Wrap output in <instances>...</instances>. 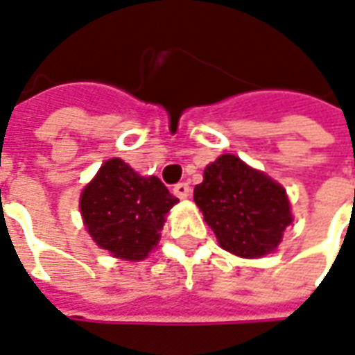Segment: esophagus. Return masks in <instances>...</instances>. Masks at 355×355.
Here are the masks:
<instances>
[{
	"instance_id": "esophagus-1",
	"label": "esophagus",
	"mask_w": 355,
	"mask_h": 355,
	"mask_svg": "<svg viewBox=\"0 0 355 355\" xmlns=\"http://www.w3.org/2000/svg\"><path fill=\"white\" fill-rule=\"evenodd\" d=\"M173 193H175L177 198L186 199L190 196V186H188V182H178V184H175V188H173Z\"/></svg>"
}]
</instances>
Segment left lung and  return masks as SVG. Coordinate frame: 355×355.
<instances>
[{"mask_svg": "<svg viewBox=\"0 0 355 355\" xmlns=\"http://www.w3.org/2000/svg\"><path fill=\"white\" fill-rule=\"evenodd\" d=\"M193 201L220 246L241 258L271 254L293 220L284 188L233 154L207 165Z\"/></svg>", "mask_w": 355, "mask_h": 355, "instance_id": "8db88e82", "label": "left lung"}]
</instances>
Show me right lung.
<instances>
[{
  "instance_id": "obj_1",
  "label": "right lung",
  "mask_w": 355,
  "mask_h": 355,
  "mask_svg": "<svg viewBox=\"0 0 355 355\" xmlns=\"http://www.w3.org/2000/svg\"><path fill=\"white\" fill-rule=\"evenodd\" d=\"M178 199L157 177H141L120 157L107 159L80 193L84 225L114 258L139 261L156 248L165 214Z\"/></svg>"
}]
</instances>
